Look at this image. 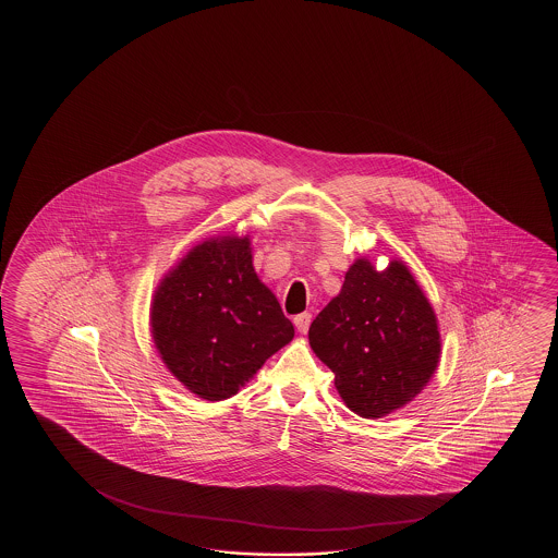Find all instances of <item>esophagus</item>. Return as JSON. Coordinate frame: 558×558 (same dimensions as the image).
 I'll list each match as a JSON object with an SVG mask.
<instances>
[{"instance_id": "obj_1", "label": "esophagus", "mask_w": 558, "mask_h": 558, "mask_svg": "<svg viewBox=\"0 0 558 558\" xmlns=\"http://www.w3.org/2000/svg\"><path fill=\"white\" fill-rule=\"evenodd\" d=\"M293 323H295L296 331L305 335V332L308 331V325H311V313H301V315H296Z\"/></svg>"}]
</instances>
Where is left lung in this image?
<instances>
[{
    "instance_id": "1",
    "label": "left lung",
    "mask_w": 558,
    "mask_h": 558,
    "mask_svg": "<svg viewBox=\"0 0 558 558\" xmlns=\"http://www.w3.org/2000/svg\"><path fill=\"white\" fill-rule=\"evenodd\" d=\"M308 343L344 404L365 418L413 401L439 365L437 317L401 262L385 271L353 263L341 293L311 323Z\"/></svg>"
}]
</instances>
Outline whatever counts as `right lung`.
<instances>
[{
    "label": "right lung",
    "instance_id": "obj_1",
    "mask_svg": "<svg viewBox=\"0 0 558 558\" xmlns=\"http://www.w3.org/2000/svg\"><path fill=\"white\" fill-rule=\"evenodd\" d=\"M167 368L207 401L233 397L295 335L251 263L250 239L205 241L167 275L151 307Z\"/></svg>",
    "mask_w": 558,
    "mask_h": 558
}]
</instances>
